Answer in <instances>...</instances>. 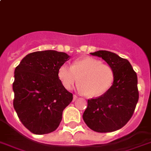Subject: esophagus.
<instances>
[{"mask_svg":"<svg viewBox=\"0 0 151 151\" xmlns=\"http://www.w3.org/2000/svg\"><path fill=\"white\" fill-rule=\"evenodd\" d=\"M77 98H78V96H77V95H76V94H73V101H75Z\"/></svg>","mask_w":151,"mask_h":151,"instance_id":"obj_1","label":"esophagus"}]
</instances>
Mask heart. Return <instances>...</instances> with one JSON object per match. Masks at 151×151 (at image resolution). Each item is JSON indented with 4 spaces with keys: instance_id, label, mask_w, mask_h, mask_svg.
Masks as SVG:
<instances>
[{
    "instance_id": "heart-1",
    "label": "heart",
    "mask_w": 151,
    "mask_h": 151,
    "mask_svg": "<svg viewBox=\"0 0 151 151\" xmlns=\"http://www.w3.org/2000/svg\"><path fill=\"white\" fill-rule=\"evenodd\" d=\"M58 78L67 90L79 82V88L88 97H97L107 93L114 81V71L111 66L92 58H83L72 66L64 64L58 69Z\"/></svg>"
}]
</instances>
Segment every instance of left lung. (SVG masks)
Segmentation results:
<instances>
[{
	"label": "left lung",
	"mask_w": 151,
	"mask_h": 151,
	"mask_svg": "<svg viewBox=\"0 0 151 151\" xmlns=\"http://www.w3.org/2000/svg\"><path fill=\"white\" fill-rule=\"evenodd\" d=\"M101 58L114 71V81L107 93L87 101L83 119L98 133L115 131L130 121L139 99L137 76L130 62L107 50L91 53Z\"/></svg>",
	"instance_id": "obj_1"
}]
</instances>
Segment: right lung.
Wrapping results in <instances>:
<instances>
[{"label":"right lung","instance_id":"obj_1","mask_svg":"<svg viewBox=\"0 0 151 151\" xmlns=\"http://www.w3.org/2000/svg\"><path fill=\"white\" fill-rule=\"evenodd\" d=\"M70 56L56 50L36 51L23 58L14 70L13 104L24 126L35 134L56 130L73 100L58 78V69Z\"/></svg>","mask_w":151,"mask_h":151}]
</instances>
